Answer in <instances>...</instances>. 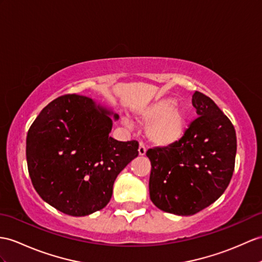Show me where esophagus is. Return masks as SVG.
<instances>
[{
	"label": "esophagus",
	"instance_id": "1",
	"mask_svg": "<svg viewBox=\"0 0 262 262\" xmlns=\"http://www.w3.org/2000/svg\"><path fill=\"white\" fill-rule=\"evenodd\" d=\"M138 152H139V156H144L145 152H146V149L143 143H140L139 145V149H138Z\"/></svg>",
	"mask_w": 262,
	"mask_h": 262
}]
</instances>
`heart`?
<instances>
[{"mask_svg": "<svg viewBox=\"0 0 262 262\" xmlns=\"http://www.w3.org/2000/svg\"><path fill=\"white\" fill-rule=\"evenodd\" d=\"M136 119L145 125L148 141L159 148H169L186 136L189 113L173 98H162L136 112ZM124 123H127L124 119Z\"/></svg>", "mask_w": 262, "mask_h": 262, "instance_id": "b5f03b06", "label": "heart"}]
</instances>
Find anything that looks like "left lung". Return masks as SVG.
<instances>
[{
  "instance_id": "left-lung-1",
  "label": "left lung",
  "mask_w": 262,
  "mask_h": 262,
  "mask_svg": "<svg viewBox=\"0 0 262 262\" xmlns=\"http://www.w3.org/2000/svg\"><path fill=\"white\" fill-rule=\"evenodd\" d=\"M198 118L181 141L146 151L150 199L164 212L191 215L213 203L230 183L237 153L234 127L214 102L195 91Z\"/></svg>"
}]
</instances>
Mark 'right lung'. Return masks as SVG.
Segmentation results:
<instances>
[{
	"mask_svg": "<svg viewBox=\"0 0 262 262\" xmlns=\"http://www.w3.org/2000/svg\"><path fill=\"white\" fill-rule=\"evenodd\" d=\"M118 120L111 106L78 94L44 107L27 137L30 178L44 201L73 216L109 203L118 174L139 155L137 141L109 137Z\"/></svg>",
	"mask_w": 262,
	"mask_h": 262,
	"instance_id": "1",
	"label": "right lung"
}]
</instances>
